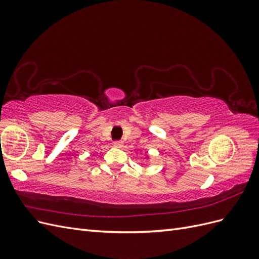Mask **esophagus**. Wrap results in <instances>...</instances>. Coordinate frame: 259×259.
<instances>
[{
    "label": "esophagus",
    "instance_id": "1",
    "mask_svg": "<svg viewBox=\"0 0 259 259\" xmlns=\"http://www.w3.org/2000/svg\"><path fill=\"white\" fill-rule=\"evenodd\" d=\"M113 146H114V147H122V146H123V143H122V142H114V143H113Z\"/></svg>",
    "mask_w": 259,
    "mask_h": 259
}]
</instances>
